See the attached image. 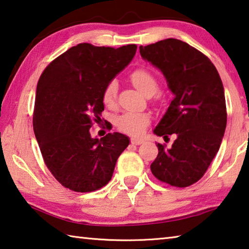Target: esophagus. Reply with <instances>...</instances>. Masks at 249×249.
<instances>
[{"mask_svg": "<svg viewBox=\"0 0 249 249\" xmlns=\"http://www.w3.org/2000/svg\"><path fill=\"white\" fill-rule=\"evenodd\" d=\"M144 142L142 140V139H132L131 140V143L133 145H140V144H142V143Z\"/></svg>", "mask_w": 249, "mask_h": 249, "instance_id": "obj_1", "label": "esophagus"}]
</instances>
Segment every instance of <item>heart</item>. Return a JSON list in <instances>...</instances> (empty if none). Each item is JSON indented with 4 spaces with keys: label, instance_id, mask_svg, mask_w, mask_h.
<instances>
[{
    "label": "heart",
    "instance_id": "1",
    "mask_svg": "<svg viewBox=\"0 0 249 249\" xmlns=\"http://www.w3.org/2000/svg\"><path fill=\"white\" fill-rule=\"evenodd\" d=\"M130 81L133 86L145 97H151L159 89V82L153 74L144 69L133 71L130 75ZM118 83L111 80L103 90V102L108 107H113L116 104ZM150 122V116L144 112H125L117 118L116 125L122 132L132 136H139L144 131Z\"/></svg>",
    "mask_w": 249,
    "mask_h": 249
}]
</instances>
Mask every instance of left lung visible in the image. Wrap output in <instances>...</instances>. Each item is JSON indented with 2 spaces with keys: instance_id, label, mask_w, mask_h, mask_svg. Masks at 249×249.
I'll list each match as a JSON object with an SVG mask.
<instances>
[{
  "instance_id": "1",
  "label": "left lung",
  "mask_w": 249,
  "mask_h": 249,
  "mask_svg": "<svg viewBox=\"0 0 249 249\" xmlns=\"http://www.w3.org/2000/svg\"><path fill=\"white\" fill-rule=\"evenodd\" d=\"M143 60L165 77L174 97L153 130L165 139L175 134L172 147L158 143L151 164L153 175L176 187L201 178L220 149L226 128L224 87L208 56L181 40L168 38L140 47Z\"/></svg>"
}]
</instances>
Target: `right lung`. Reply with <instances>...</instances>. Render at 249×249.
Wrapping results in <instances>:
<instances>
[{
	"mask_svg": "<svg viewBox=\"0 0 249 249\" xmlns=\"http://www.w3.org/2000/svg\"><path fill=\"white\" fill-rule=\"evenodd\" d=\"M136 45L78 43L48 65L39 78L34 131L47 167L61 185L89 193L107 185L130 143L122 133L90 136L104 110L103 90L131 62Z\"/></svg>",
	"mask_w": 249,
	"mask_h": 249,
	"instance_id": "right-lung-1",
	"label": "right lung"
}]
</instances>
